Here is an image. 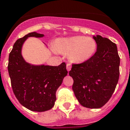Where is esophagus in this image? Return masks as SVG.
I'll use <instances>...</instances> for the list:
<instances>
[{
    "label": "esophagus",
    "instance_id": "1",
    "mask_svg": "<svg viewBox=\"0 0 130 130\" xmlns=\"http://www.w3.org/2000/svg\"><path fill=\"white\" fill-rule=\"evenodd\" d=\"M66 68H67V70L68 71H69L71 70V65L70 63H67V65H66Z\"/></svg>",
    "mask_w": 130,
    "mask_h": 130
}]
</instances>
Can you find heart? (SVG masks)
<instances>
[{"instance_id": "heart-1", "label": "heart", "mask_w": 130, "mask_h": 130, "mask_svg": "<svg viewBox=\"0 0 130 130\" xmlns=\"http://www.w3.org/2000/svg\"><path fill=\"white\" fill-rule=\"evenodd\" d=\"M54 49L59 53L68 54L71 63H84L96 53V42L92 38L76 36L70 38H59L53 45Z\"/></svg>"}]
</instances>
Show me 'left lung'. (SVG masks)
Instances as JSON below:
<instances>
[{
  "label": "left lung",
  "instance_id": "obj_1",
  "mask_svg": "<svg viewBox=\"0 0 130 130\" xmlns=\"http://www.w3.org/2000/svg\"><path fill=\"white\" fill-rule=\"evenodd\" d=\"M96 52L84 63L73 64L69 75L75 97L83 107L99 109L111 99L119 77L120 58L117 45L107 38L93 36Z\"/></svg>",
  "mask_w": 130,
  "mask_h": 130
}]
</instances>
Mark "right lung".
Listing matches in <instances>:
<instances>
[{
  "instance_id": "obj_1",
  "label": "right lung",
  "mask_w": 130,
  "mask_h": 130,
  "mask_svg": "<svg viewBox=\"0 0 130 130\" xmlns=\"http://www.w3.org/2000/svg\"><path fill=\"white\" fill-rule=\"evenodd\" d=\"M29 37L42 38L44 34L31 32L15 42L9 54L8 71L13 93L20 104L30 111L43 112L55 105L56 92L68 72L65 63L59 66L27 63L21 49Z\"/></svg>"
}]
</instances>
